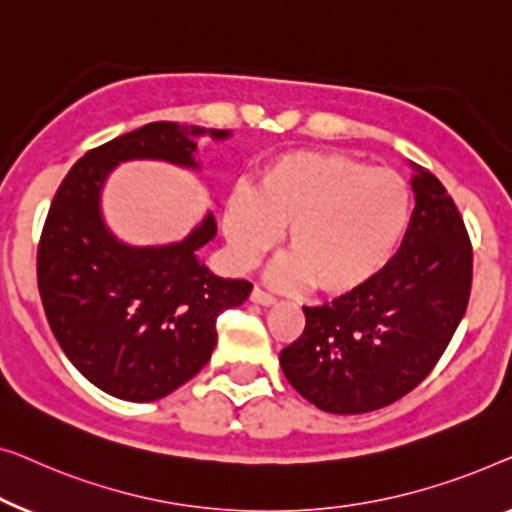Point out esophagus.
I'll use <instances>...</instances> for the list:
<instances>
[{
    "mask_svg": "<svg viewBox=\"0 0 512 512\" xmlns=\"http://www.w3.org/2000/svg\"><path fill=\"white\" fill-rule=\"evenodd\" d=\"M250 301H255V304H262V306H271V304H276V297L255 287V290L250 292Z\"/></svg>",
    "mask_w": 512,
    "mask_h": 512,
    "instance_id": "obj_1",
    "label": "esophagus"
}]
</instances>
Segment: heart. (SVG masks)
<instances>
[{
  "label": "heart",
  "mask_w": 512,
  "mask_h": 512,
  "mask_svg": "<svg viewBox=\"0 0 512 512\" xmlns=\"http://www.w3.org/2000/svg\"><path fill=\"white\" fill-rule=\"evenodd\" d=\"M410 220V187L392 169H371L343 153L299 150L273 160L257 190L236 185L222 229L239 269H253L287 232L292 255L271 271L273 283H313L348 294L390 264Z\"/></svg>",
  "instance_id": "1"
}]
</instances>
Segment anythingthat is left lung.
<instances>
[{"label": "left lung", "mask_w": 512, "mask_h": 512, "mask_svg": "<svg viewBox=\"0 0 512 512\" xmlns=\"http://www.w3.org/2000/svg\"><path fill=\"white\" fill-rule=\"evenodd\" d=\"M413 169L415 211L399 253L359 290L304 306V334L280 350L290 385L327 413H369L406 397L441 359L469 306V232L443 183Z\"/></svg>", "instance_id": "1"}]
</instances>
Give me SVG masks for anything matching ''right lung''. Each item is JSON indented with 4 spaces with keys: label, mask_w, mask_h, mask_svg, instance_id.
Returning <instances> with one entry per match:
<instances>
[{
    "label": "right lung",
    "mask_w": 512,
    "mask_h": 512,
    "mask_svg": "<svg viewBox=\"0 0 512 512\" xmlns=\"http://www.w3.org/2000/svg\"><path fill=\"white\" fill-rule=\"evenodd\" d=\"M204 136L225 129L150 122L78 160L57 187L37 250L48 325L71 364L111 397L155 401L204 369L218 341L215 320L241 306L253 285L220 278L197 257L213 241L211 213L181 243L127 246L102 218V187L120 162L162 160L199 169Z\"/></svg>",
    "instance_id": "add662e5"
}]
</instances>
